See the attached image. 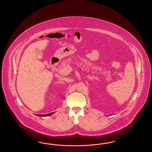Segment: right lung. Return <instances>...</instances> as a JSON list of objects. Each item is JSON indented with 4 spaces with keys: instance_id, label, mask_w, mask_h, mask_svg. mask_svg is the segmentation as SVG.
Wrapping results in <instances>:
<instances>
[{
    "instance_id": "obj_1",
    "label": "right lung",
    "mask_w": 152,
    "mask_h": 152,
    "mask_svg": "<svg viewBox=\"0 0 152 152\" xmlns=\"http://www.w3.org/2000/svg\"><path fill=\"white\" fill-rule=\"evenodd\" d=\"M53 113H49V114H47V115H39V116H42V117H44V116H48V115H52Z\"/></svg>"
}]
</instances>
